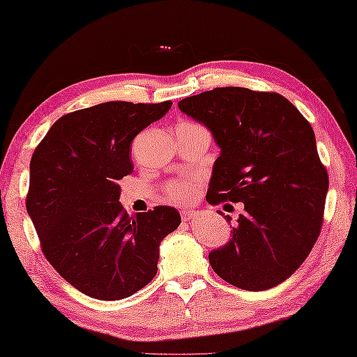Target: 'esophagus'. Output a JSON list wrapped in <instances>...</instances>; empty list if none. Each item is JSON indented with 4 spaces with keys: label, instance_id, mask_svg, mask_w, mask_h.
I'll return each mask as SVG.
<instances>
[{
    "label": "esophagus",
    "instance_id": "esophagus-1",
    "mask_svg": "<svg viewBox=\"0 0 357 357\" xmlns=\"http://www.w3.org/2000/svg\"><path fill=\"white\" fill-rule=\"evenodd\" d=\"M180 215H182V220L183 221H188V220H192V218H197V213L196 210H191V208H183L182 212H180Z\"/></svg>",
    "mask_w": 357,
    "mask_h": 357
}]
</instances>
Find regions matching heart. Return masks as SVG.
<instances>
[{
    "instance_id": "heart-1",
    "label": "heart",
    "mask_w": 357,
    "mask_h": 357,
    "mask_svg": "<svg viewBox=\"0 0 357 357\" xmlns=\"http://www.w3.org/2000/svg\"><path fill=\"white\" fill-rule=\"evenodd\" d=\"M197 188H199V180L196 177L174 180L166 185V195L172 202L186 204L195 199Z\"/></svg>"
}]
</instances>
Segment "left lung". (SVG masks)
Listing matches in <instances>:
<instances>
[{
	"label": "left lung",
	"mask_w": 357,
	"mask_h": 357,
	"mask_svg": "<svg viewBox=\"0 0 357 357\" xmlns=\"http://www.w3.org/2000/svg\"><path fill=\"white\" fill-rule=\"evenodd\" d=\"M207 126L221 153L207 202H242L243 213L210 266L232 286L264 291L302 266L323 226L329 177L312 125L284 96L221 86L178 102Z\"/></svg>",
	"instance_id": "1"
}]
</instances>
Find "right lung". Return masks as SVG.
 <instances>
[{
    "label": "right lung",
    "mask_w": 357,
    "mask_h": 357,
    "mask_svg": "<svg viewBox=\"0 0 357 357\" xmlns=\"http://www.w3.org/2000/svg\"><path fill=\"white\" fill-rule=\"evenodd\" d=\"M172 102L110 101L63 115L30 162L28 215L55 271L80 293L120 301L149 284L160 243L180 225L160 206L130 217L119 182L132 172L130 145Z\"/></svg>",
    "instance_id": "right-lung-1"
}]
</instances>
